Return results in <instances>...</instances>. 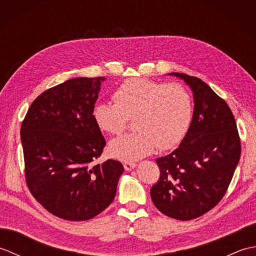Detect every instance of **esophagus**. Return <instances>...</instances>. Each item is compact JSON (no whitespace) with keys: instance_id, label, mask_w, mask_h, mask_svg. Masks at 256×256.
<instances>
[{"instance_id":"1","label":"esophagus","mask_w":256,"mask_h":256,"mask_svg":"<svg viewBox=\"0 0 256 256\" xmlns=\"http://www.w3.org/2000/svg\"><path fill=\"white\" fill-rule=\"evenodd\" d=\"M123 166H124L125 170L130 172V170H134L135 167H136V164H135V162H124Z\"/></svg>"}]
</instances>
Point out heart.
<instances>
[{"mask_svg":"<svg viewBox=\"0 0 256 256\" xmlns=\"http://www.w3.org/2000/svg\"><path fill=\"white\" fill-rule=\"evenodd\" d=\"M112 102H96L92 118L102 132L118 135L132 118L134 131L113 140L112 156L121 160H136L156 148L167 150L186 136L192 120V100L179 84L132 78L120 84Z\"/></svg>","mask_w":256,"mask_h":256,"instance_id":"b5f03b06","label":"heart"}]
</instances>
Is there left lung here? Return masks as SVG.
<instances>
[{
    "instance_id": "1",
    "label": "left lung",
    "mask_w": 256,
    "mask_h": 256,
    "mask_svg": "<svg viewBox=\"0 0 256 256\" xmlns=\"http://www.w3.org/2000/svg\"><path fill=\"white\" fill-rule=\"evenodd\" d=\"M194 94L192 124L179 148L156 160L160 179L150 188L153 204L177 220H192L220 202L241 156V140L228 103L202 80L182 72Z\"/></svg>"
}]
</instances>
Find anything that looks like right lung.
Listing matches in <instances>:
<instances>
[{"label":"right lung","instance_id":"add662e5","mask_svg":"<svg viewBox=\"0 0 256 256\" xmlns=\"http://www.w3.org/2000/svg\"><path fill=\"white\" fill-rule=\"evenodd\" d=\"M103 77L74 78L42 92L22 122L25 179L38 202L69 221L92 219L111 204L124 170L96 160L106 140L92 118Z\"/></svg>","mask_w":256,"mask_h":256}]
</instances>
